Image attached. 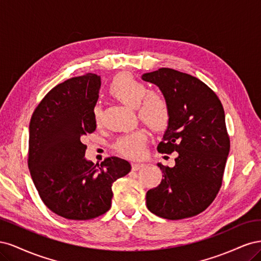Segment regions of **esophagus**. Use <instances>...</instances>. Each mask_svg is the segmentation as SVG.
Masks as SVG:
<instances>
[{"instance_id":"esophagus-1","label":"esophagus","mask_w":261,"mask_h":261,"mask_svg":"<svg viewBox=\"0 0 261 261\" xmlns=\"http://www.w3.org/2000/svg\"><path fill=\"white\" fill-rule=\"evenodd\" d=\"M144 164L143 163H133V170L134 171H137L139 170L140 168H143Z\"/></svg>"}]
</instances>
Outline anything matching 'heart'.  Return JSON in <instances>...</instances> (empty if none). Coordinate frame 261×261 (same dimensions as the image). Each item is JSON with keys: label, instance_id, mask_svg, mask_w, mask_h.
<instances>
[{"label": "heart", "instance_id": "b5f03b06", "mask_svg": "<svg viewBox=\"0 0 261 261\" xmlns=\"http://www.w3.org/2000/svg\"><path fill=\"white\" fill-rule=\"evenodd\" d=\"M110 91L113 96L130 108H138L141 121L153 130H163L171 121V107L167 98L160 93H149L148 87L128 74L117 76L112 82ZM94 122L99 123L101 109L93 107ZM147 141L145 130H136L118 138L115 144L117 152L128 158H139L144 154Z\"/></svg>", "mask_w": 261, "mask_h": 261}]
</instances>
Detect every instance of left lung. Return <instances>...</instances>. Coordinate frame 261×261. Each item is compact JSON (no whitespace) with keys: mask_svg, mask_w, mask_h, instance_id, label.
<instances>
[{"mask_svg":"<svg viewBox=\"0 0 261 261\" xmlns=\"http://www.w3.org/2000/svg\"><path fill=\"white\" fill-rule=\"evenodd\" d=\"M159 87L171 107V121L156 149L177 152L173 168L158 163L162 180L146 195L148 209L168 220L199 215L217 197L230 151L224 110L198 78L162 67L143 75Z\"/></svg>","mask_w":261,"mask_h":261,"instance_id":"8db88e82","label":"left lung"}]
</instances>
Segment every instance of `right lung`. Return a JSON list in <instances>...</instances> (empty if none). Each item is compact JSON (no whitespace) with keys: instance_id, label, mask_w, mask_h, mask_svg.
Masks as SVG:
<instances>
[{"instance_id":"obj_1","label":"right lung","mask_w":261,"mask_h":261,"mask_svg":"<svg viewBox=\"0 0 261 261\" xmlns=\"http://www.w3.org/2000/svg\"><path fill=\"white\" fill-rule=\"evenodd\" d=\"M101 78L88 73L52 88L29 124L28 168L43 203L68 220H90L111 208L112 184L130 171L121 158L87 161L86 134L96 130L92 109Z\"/></svg>"}]
</instances>
